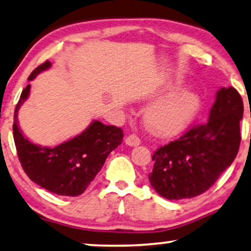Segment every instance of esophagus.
<instances>
[{
  "label": "esophagus",
  "instance_id": "34e87169",
  "mask_svg": "<svg viewBox=\"0 0 251 251\" xmlns=\"http://www.w3.org/2000/svg\"><path fill=\"white\" fill-rule=\"evenodd\" d=\"M125 143L127 145H129V147H137V145L141 143V140H140V137L135 135V134H130V135L126 137Z\"/></svg>",
  "mask_w": 251,
  "mask_h": 251
}]
</instances>
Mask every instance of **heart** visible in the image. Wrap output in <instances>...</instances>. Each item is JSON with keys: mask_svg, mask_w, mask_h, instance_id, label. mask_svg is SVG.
<instances>
[{"mask_svg": "<svg viewBox=\"0 0 251 251\" xmlns=\"http://www.w3.org/2000/svg\"><path fill=\"white\" fill-rule=\"evenodd\" d=\"M177 87L171 85L162 92L169 95ZM200 96L189 89H181L166 99L150 107L145 114V123L153 133L161 136H173L185 129L201 109Z\"/></svg>", "mask_w": 251, "mask_h": 251, "instance_id": "obj_1", "label": "heart"}]
</instances>
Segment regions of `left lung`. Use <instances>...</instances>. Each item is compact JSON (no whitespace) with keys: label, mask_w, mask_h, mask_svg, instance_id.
I'll list each match as a JSON object with an SVG mask.
<instances>
[{"label":"left lung","mask_w":251,"mask_h":251,"mask_svg":"<svg viewBox=\"0 0 251 251\" xmlns=\"http://www.w3.org/2000/svg\"><path fill=\"white\" fill-rule=\"evenodd\" d=\"M241 96L232 87L221 88L208 121L187 130L178 140L153 153L150 184L170 201L201 195L231 166L240 147Z\"/></svg>","instance_id":"left-lung-1"}]
</instances>
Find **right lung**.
<instances>
[{
	"instance_id": "obj_1",
	"label": "right lung",
	"mask_w": 251,
	"mask_h": 251,
	"mask_svg": "<svg viewBox=\"0 0 251 251\" xmlns=\"http://www.w3.org/2000/svg\"><path fill=\"white\" fill-rule=\"evenodd\" d=\"M50 66V62L43 63L32 71L28 81ZM29 92L30 84L22 90L14 110L13 138L22 169L30 180L48 192L61 196L81 195L98 175L110 152L122 144L123 129L93 121L81 134L57 147L36 145L22 135L18 122L19 108L27 100Z\"/></svg>"
}]
</instances>
